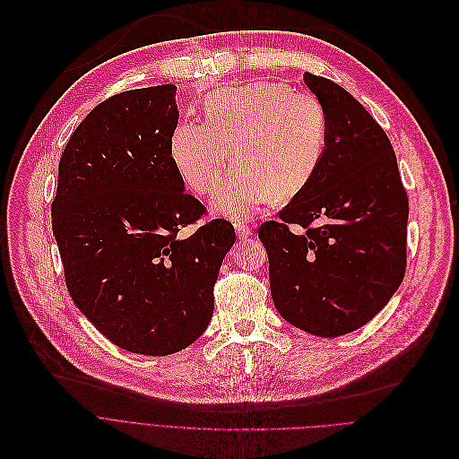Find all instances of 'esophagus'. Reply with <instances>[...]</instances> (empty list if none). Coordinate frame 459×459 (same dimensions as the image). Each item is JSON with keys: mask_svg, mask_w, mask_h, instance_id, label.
Listing matches in <instances>:
<instances>
[{"mask_svg": "<svg viewBox=\"0 0 459 459\" xmlns=\"http://www.w3.org/2000/svg\"><path fill=\"white\" fill-rule=\"evenodd\" d=\"M235 231H237V237H238V238H247V237H251V228H249L247 224H244V222H237V224H235Z\"/></svg>", "mask_w": 459, "mask_h": 459, "instance_id": "34e87169", "label": "esophagus"}]
</instances>
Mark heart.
Masks as SVG:
<instances>
[{
    "label": "heart",
    "instance_id": "heart-1",
    "mask_svg": "<svg viewBox=\"0 0 459 459\" xmlns=\"http://www.w3.org/2000/svg\"><path fill=\"white\" fill-rule=\"evenodd\" d=\"M204 123H180L169 139L171 162L195 194H212L233 155L237 166L221 182L213 206L230 219H251L271 197L300 194L327 146V114L311 94L255 81L222 88L204 101Z\"/></svg>",
    "mask_w": 459,
    "mask_h": 459
}]
</instances>
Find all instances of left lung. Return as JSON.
<instances>
[{"instance_id":"1","label":"left lung","mask_w":459,"mask_h":459,"mask_svg":"<svg viewBox=\"0 0 459 459\" xmlns=\"http://www.w3.org/2000/svg\"><path fill=\"white\" fill-rule=\"evenodd\" d=\"M329 123L324 159L291 203L258 230L274 307L324 338L359 329L400 288L409 199L393 144L347 90L304 74ZM299 223L302 234L289 226Z\"/></svg>"}]
</instances>
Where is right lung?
Masks as SVG:
<instances>
[{
  "mask_svg": "<svg viewBox=\"0 0 459 459\" xmlns=\"http://www.w3.org/2000/svg\"><path fill=\"white\" fill-rule=\"evenodd\" d=\"M175 84L121 91L75 128L59 160L52 231L74 304L110 342L166 356L213 315V286L235 230L185 194L169 139Z\"/></svg>",
  "mask_w": 459,
  "mask_h": 459,
  "instance_id": "1",
  "label": "right lung"
}]
</instances>
